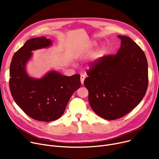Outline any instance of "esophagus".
<instances>
[{
	"mask_svg": "<svg viewBox=\"0 0 159 159\" xmlns=\"http://www.w3.org/2000/svg\"><path fill=\"white\" fill-rule=\"evenodd\" d=\"M85 80V75H80V82L82 85L84 84V81Z\"/></svg>",
	"mask_w": 159,
	"mask_h": 159,
	"instance_id": "34e87169",
	"label": "esophagus"
}]
</instances>
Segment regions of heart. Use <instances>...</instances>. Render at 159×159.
Segmentation results:
<instances>
[{
    "label": "heart",
    "instance_id": "1",
    "mask_svg": "<svg viewBox=\"0 0 159 159\" xmlns=\"http://www.w3.org/2000/svg\"><path fill=\"white\" fill-rule=\"evenodd\" d=\"M97 43L95 41H91L90 43L89 44V46H88V48H84V49H78L77 52H75V57L79 58H80L82 57V56L84 55L88 50L89 49H91V48H95L96 46H97Z\"/></svg>",
    "mask_w": 159,
    "mask_h": 159
}]
</instances>
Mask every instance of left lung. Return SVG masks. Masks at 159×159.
<instances>
[{"instance_id":"1","label":"left lung","mask_w":159,"mask_h":159,"mask_svg":"<svg viewBox=\"0 0 159 159\" xmlns=\"http://www.w3.org/2000/svg\"><path fill=\"white\" fill-rule=\"evenodd\" d=\"M118 37V52L98 58L84 82L91 109L106 120L118 119L131 111L144 98L148 85L143 49L128 37Z\"/></svg>"}]
</instances>
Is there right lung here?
I'll return each mask as SVG.
<instances>
[{"label":"right lung","mask_w":159,"mask_h":159,"mask_svg":"<svg viewBox=\"0 0 159 159\" xmlns=\"http://www.w3.org/2000/svg\"><path fill=\"white\" fill-rule=\"evenodd\" d=\"M52 44L45 37L27 40L13 56L10 68V88L15 102L31 118L43 122L59 119L81 84L79 74L67 77L51 71L41 79L28 75L26 66L33 55L31 52Z\"/></svg>","instance_id":"right-lung-1"}]
</instances>
